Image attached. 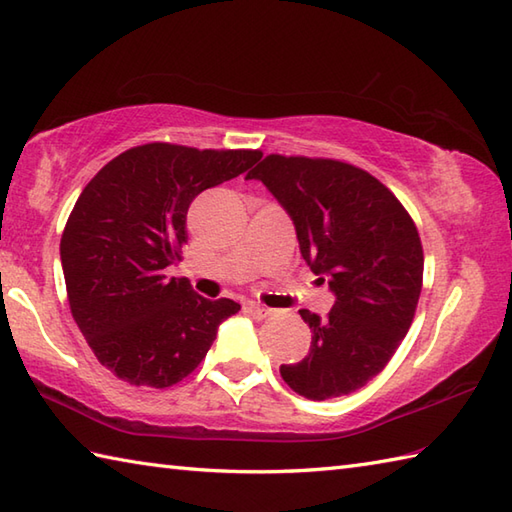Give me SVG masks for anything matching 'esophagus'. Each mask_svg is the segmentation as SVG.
<instances>
[{
	"instance_id": "1",
	"label": "esophagus",
	"mask_w": 512,
	"mask_h": 512,
	"mask_svg": "<svg viewBox=\"0 0 512 512\" xmlns=\"http://www.w3.org/2000/svg\"><path fill=\"white\" fill-rule=\"evenodd\" d=\"M246 312L253 319H266V317H270V314H273V310L266 308V306H259V303H255V301L246 303Z\"/></svg>"
}]
</instances>
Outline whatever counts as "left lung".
I'll list each match as a JSON object with an SVG mask.
<instances>
[{
    "instance_id": "8db88e82",
    "label": "left lung",
    "mask_w": 512,
    "mask_h": 512,
    "mask_svg": "<svg viewBox=\"0 0 512 512\" xmlns=\"http://www.w3.org/2000/svg\"><path fill=\"white\" fill-rule=\"evenodd\" d=\"M264 182L295 224L301 257L328 284L325 319L299 310L312 343L281 378L310 400L367 385L405 339L422 288L416 224L385 184L339 160L266 156L248 171Z\"/></svg>"
}]
</instances>
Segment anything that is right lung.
Listing matches in <instances>:
<instances>
[{
  "instance_id": "right-lung-1",
  "label": "right lung",
  "mask_w": 512,
  "mask_h": 512,
  "mask_svg": "<svg viewBox=\"0 0 512 512\" xmlns=\"http://www.w3.org/2000/svg\"><path fill=\"white\" fill-rule=\"evenodd\" d=\"M262 151L151 143L96 173L61 237L72 317L99 363L129 385L171 387L189 376L239 310L167 277L187 242L195 195L237 178Z\"/></svg>"
}]
</instances>
